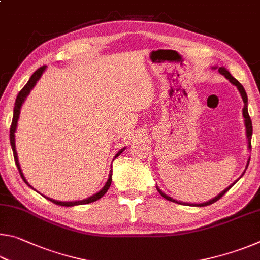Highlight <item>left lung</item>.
<instances>
[{
	"mask_svg": "<svg viewBox=\"0 0 260 260\" xmlns=\"http://www.w3.org/2000/svg\"><path fill=\"white\" fill-rule=\"evenodd\" d=\"M219 73L220 74H222V76H225L228 80H230L233 85H235L236 87H237V89H239V91L241 93V96H242V99H243V103H244V108H243V117H244V121H245V127H246V136H248V143H249V149H251V135H252V124H251V119H250V116H249V112H248V96H246V93H245V90H244V88H243V86L241 85V83L236 80V79L234 78V77H232V74L227 71V70L225 69V68H219ZM250 161V160H249ZM249 164V162H248ZM236 182V181H235ZM235 182L234 183H232L230 187L228 188H226L225 190L223 191H221L219 193L218 196H215L213 200H211V201H209V202H206V203H202V204H195V206H205V205H210V204H212V203H214V202H217L218 200H220L221 199V197L225 195V193L230 190V189L234 186L235 184ZM158 189V188H157ZM158 191H159V193L160 195L164 197L165 200H167V201H171V202H174V203H178V204H187V203H182V202H178V201H175V200H173V199H171V197H169L167 195H165L164 192L162 191H160L159 189H158ZM189 205V204H188ZM193 205V204H192Z\"/></svg>",
	"mask_w": 260,
	"mask_h": 260,
	"instance_id": "1",
	"label": "left lung"
}]
</instances>
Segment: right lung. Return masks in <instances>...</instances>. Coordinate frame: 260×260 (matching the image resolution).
Returning a JSON list of instances; mask_svg holds the SVG:
<instances>
[{"instance_id": "right-lung-1", "label": "right lung", "mask_w": 260, "mask_h": 260, "mask_svg": "<svg viewBox=\"0 0 260 260\" xmlns=\"http://www.w3.org/2000/svg\"><path fill=\"white\" fill-rule=\"evenodd\" d=\"M46 70V65H43V67L39 68L37 71H35L32 77L29 78V80L27 81V83L23 87V89H21L19 91V94L17 95V99H16V103H15V109H14V118H12V122H11V126H10V143H11V148H12V151H14V158H15V162L17 167H18V171H19V174L20 177L23 178V180L25 181V183L28 182L26 181V179L24 178L23 175V172H21V169H20V165H19V161H18V157H17V152H16V146H15V132H16V127H17V122H18V118H19V113H20V108H21V104H23L24 100L26 99V96H27L29 94V91L32 90V88L35 86V83H37V81L40 79V77L42 76L43 71ZM124 151L121 149V150L117 153L118 157L120 155V153ZM111 181H112V171L110 172L109 174V179H108V182L105 183V186L103 187V189L101 191H99L98 193H95V195L90 196L89 199L87 200H83V201H78V202H58V201H55V200H51V199H48V197H46L47 200H49L50 202H52V203H55L57 205H60V206H73V205H80V204H88V203H91V202H95L100 200L101 197H102L105 192L108 191V189L110 188V186H111ZM29 186V184H28ZM30 187V186H29Z\"/></svg>"}]
</instances>
